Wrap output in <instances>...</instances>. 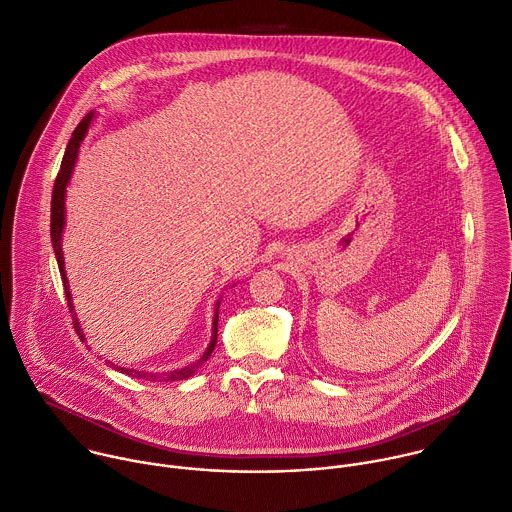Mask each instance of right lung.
I'll return each mask as SVG.
<instances>
[{
	"label": "right lung",
	"instance_id": "add662e5",
	"mask_svg": "<svg viewBox=\"0 0 512 512\" xmlns=\"http://www.w3.org/2000/svg\"><path fill=\"white\" fill-rule=\"evenodd\" d=\"M94 119V111L88 113L80 123L78 127L74 129L70 141H68V147H66V153L62 157V165H60V171L56 175V181H54V191H52V206H50V238H52V246H54V254H56V260H58V268H60V276H62V282H64V292H66V298H68V309L72 313V321H74V331L78 333V337L84 341V335H82V329H80V323L76 319V311L72 306V296H70V286H68V278H66V270H64V254H62V232H64V224H66V208H64V201H66V185L70 181V175H72V169H74V163H76V157H78V149H80V143L84 141L88 129H90V123ZM218 309H220V302L216 304V317H214V329H212V341L206 349V353H203L193 365H187L183 369H177V371H171L167 375H153V373H143V371H135V369H125V367H119L115 363H111L113 369L121 371V373H127L131 377H147L151 381H179V379H187L191 377L197 367H201L203 363H206L212 355V351L216 349V343H218Z\"/></svg>",
	"mask_w": 512,
	"mask_h": 512
}]
</instances>
